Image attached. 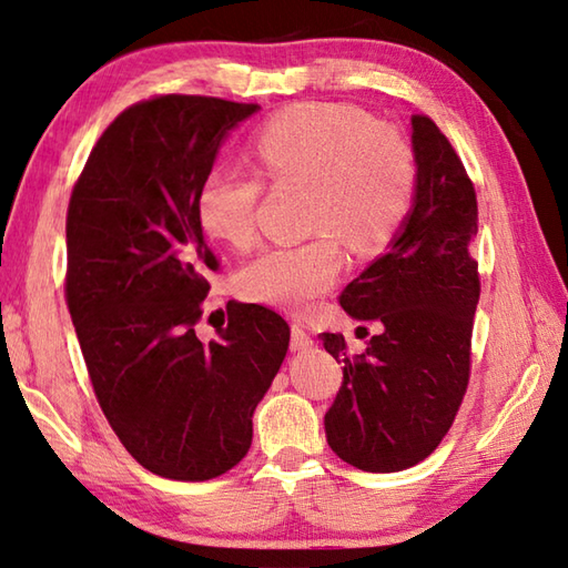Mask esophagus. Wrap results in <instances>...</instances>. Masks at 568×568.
<instances>
[{
    "label": "esophagus",
    "mask_w": 568,
    "mask_h": 568,
    "mask_svg": "<svg viewBox=\"0 0 568 568\" xmlns=\"http://www.w3.org/2000/svg\"><path fill=\"white\" fill-rule=\"evenodd\" d=\"M312 344H314L312 334H308V331L302 324H296V321H294V324H292V351H304Z\"/></svg>",
    "instance_id": "obj_1"
}]
</instances>
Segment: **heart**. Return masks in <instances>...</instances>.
Listing matches in <instances>:
<instances>
[{
	"instance_id": "b5f03b06",
	"label": "heart",
	"mask_w": 568,
	"mask_h": 568,
	"mask_svg": "<svg viewBox=\"0 0 568 568\" xmlns=\"http://www.w3.org/2000/svg\"><path fill=\"white\" fill-rule=\"evenodd\" d=\"M256 168L272 183H308L312 240L264 250L244 266L240 284L254 302L304 314L344 270L346 240L361 254L388 244L408 217L417 160L398 128L344 103H298L270 118L252 138ZM264 192L256 170L222 163L197 192L202 227L224 244L247 247L256 237Z\"/></svg>"
}]
</instances>
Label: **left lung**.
Here are the masks:
<instances>
[{
	"label": "left lung",
	"instance_id": "left-lung-1",
	"mask_svg": "<svg viewBox=\"0 0 568 568\" xmlns=\"http://www.w3.org/2000/svg\"><path fill=\"white\" fill-rule=\"evenodd\" d=\"M415 207L390 252L356 276L338 302L378 321V336L351 356L344 334H321L344 363L326 410V440L366 473H398L430 455L455 423L473 366L479 272L473 256L477 192L430 115L415 113Z\"/></svg>",
	"mask_w": 568,
	"mask_h": 568
}]
</instances>
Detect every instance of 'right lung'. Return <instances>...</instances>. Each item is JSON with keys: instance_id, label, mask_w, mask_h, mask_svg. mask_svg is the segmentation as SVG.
<instances>
[{"instance_id": "obj_1", "label": "right lung", "mask_w": 568, "mask_h": 568, "mask_svg": "<svg viewBox=\"0 0 568 568\" xmlns=\"http://www.w3.org/2000/svg\"><path fill=\"white\" fill-rule=\"evenodd\" d=\"M260 105L160 93L105 128L71 190L67 306L95 400L118 440L153 475L205 483L252 445V413L288 348L286 321L227 304L200 341L207 274L197 192L224 133Z\"/></svg>"}]
</instances>
